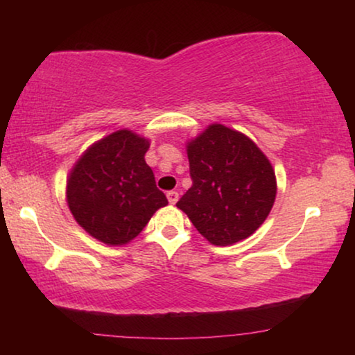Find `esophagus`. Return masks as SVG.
<instances>
[{
  "label": "esophagus",
  "instance_id": "1",
  "mask_svg": "<svg viewBox=\"0 0 355 355\" xmlns=\"http://www.w3.org/2000/svg\"><path fill=\"white\" fill-rule=\"evenodd\" d=\"M166 197H168V200H169V203H176L178 200H179V193L176 192V191H169L168 193H166Z\"/></svg>",
  "mask_w": 355,
  "mask_h": 355
}]
</instances>
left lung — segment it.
I'll return each mask as SVG.
<instances>
[{
  "label": "left lung",
  "instance_id": "obj_1",
  "mask_svg": "<svg viewBox=\"0 0 355 355\" xmlns=\"http://www.w3.org/2000/svg\"><path fill=\"white\" fill-rule=\"evenodd\" d=\"M192 187L176 203L215 245L254 234L273 208L276 176L270 159L247 137L211 124L187 142Z\"/></svg>",
  "mask_w": 355,
  "mask_h": 355
}]
</instances>
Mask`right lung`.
Here are the masks:
<instances>
[{"label": "right lung", "instance_id": "1", "mask_svg": "<svg viewBox=\"0 0 355 355\" xmlns=\"http://www.w3.org/2000/svg\"><path fill=\"white\" fill-rule=\"evenodd\" d=\"M150 142L129 129L90 145L71 169L66 198L74 220L92 237L124 245L140 234L168 198L145 163Z\"/></svg>", "mask_w": 355, "mask_h": 355}]
</instances>
